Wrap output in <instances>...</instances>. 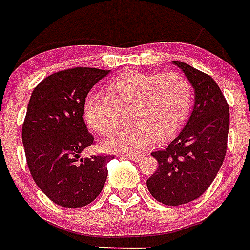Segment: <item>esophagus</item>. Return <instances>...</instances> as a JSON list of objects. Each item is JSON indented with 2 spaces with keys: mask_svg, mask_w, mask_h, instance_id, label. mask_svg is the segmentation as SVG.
Instances as JSON below:
<instances>
[{
  "mask_svg": "<svg viewBox=\"0 0 250 250\" xmlns=\"http://www.w3.org/2000/svg\"><path fill=\"white\" fill-rule=\"evenodd\" d=\"M121 156L127 157V159H130L134 163H139L142 160V156H139V155H133V153H121Z\"/></svg>",
  "mask_w": 250,
  "mask_h": 250,
  "instance_id": "1",
  "label": "esophagus"
}]
</instances>
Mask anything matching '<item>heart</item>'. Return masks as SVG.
I'll return each mask as SVG.
<instances>
[{"label":"heart","instance_id":"1","mask_svg":"<svg viewBox=\"0 0 250 250\" xmlns=\"http://www.w3.org/2000/svg\"><path fill=\"white\" fill-rule=\"evenodd\" d=\"M105 93L87 95L83 113L87 126L99 134H108L120 125L121 113L127 111L131 126L113 133L104 142L109 151L142 152L177 134L188 119L193 90L185 76L142 73L131 71L113 79Z\"/></svg>","mask_w":250,"mask_h":250}]
</instances>
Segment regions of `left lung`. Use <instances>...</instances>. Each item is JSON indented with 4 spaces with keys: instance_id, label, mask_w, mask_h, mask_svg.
Segmentation results:
<instances>
[{
    "instance_id": "8db88e82",
    "label": "left lung",
    "mask_w": 250,
    "mask_h": 250,
    "mask_svg": "<svg viewBox=\"0 0 250 250\" xmlns=\"http://www.w3.org/2000/svg\"><path fill=\"white\" fill-rule=\"evenodd\" d=\"M193 87L195 102L185 127L165 149L152 152L159 169L147 179V188L165 205L196 200L221 169L227 148L229 109L222 91L210 76L173 61Z\"/></svg>"
}]
</instances>
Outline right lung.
Wrapping results in <instances>:
<instances>
[{
    "mask_svg": "<svg viewBox=\"0 0 250 250\" xmlns=\"http://www.w3.org/2000/svg\"><path fill=\"white\" fill-rule=\"evenodd\" d=\"M109 72L77 67L53 73L28 103L21 131L28 167L39 188L62 207H85L104 187L113 156L81 157L94 142L83 107L91 87Z\"/></svg>",
    "mask_w": 250,
    "mask_h": 250,
    "instance_id": "right-lung-1",
    "label": "right lung"
}]
</instances>
